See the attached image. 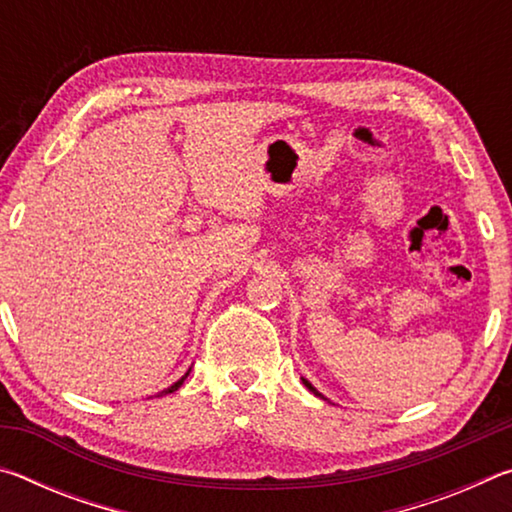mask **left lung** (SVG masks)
I'll return each mask as SVG.
<instances>
[{
    "instance_id": "obj_1",
    "label": "left lung",
    "mask_w": 512,
    "mask_h": 512,
    "mask_svg": "<svg viewBox=\"0 0 512 512\" xmlns=\"http://www.w3.org/2000/svg\"><path fill=\"white\" fill-rule=\"evenodd\" d=\"M302 384H305V386L309 388V391H311V393H314V395H318V397H323V395H320V393L316 391V388H314V386H311V384H309V381H307V379H302Z\"/></svg>"
}]
</instances>
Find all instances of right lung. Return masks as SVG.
Instances as JSON below:
<instances>
[{
    "mask_svg": "<svg viewBox=\"0 0 512 512\" xmlns=\"http://www.w3.org/2000/svg\"><path fill=\"white\" fill-rule=\"evenodd\" d=\"M189 370H192V368H189ZM189 370L185 372V375H183V377H180V379L176 381V384H171L169 388H164V391H162V393H158V395H155V397H162V395H169V393H173V391H178V388H180V386H183V381L187 379V375H189Z\"/></svg>",
    "mask_w": 512,
    "mask_h": 512,
    "instance_id": "obj_1",
    "label": "right lung"
}]
</instances>
